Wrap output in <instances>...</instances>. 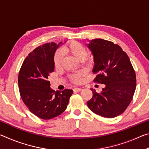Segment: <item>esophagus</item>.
I'll return each mask as SVG.
<instances>
[{
    "label": "esophagus",
    "instance_id": "1",
    "mask_svg": "<svg viewBox=\"0 0 149 149\" xmlns=\"http://www.w3.org/2000/svg\"><path fill=\"white\" fill-rule=\"evenodd\" d=\"M73 90H74V92H79V91H81V88H79V87H75Z\"/></svg>",
    "mask_w": 149,
    "mask_h": 149
}]
</instances>
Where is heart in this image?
I'll return each instance as SVG.
<instances>
[{"label":"heart","instance_id":"1","mask_svg":"<svg viewBox=\"0 0 149 149\" xmlns=\"http://www.w3.org/2000/svg\"><path fill=\"white\" fill-rule=\"evenodd\" d=\"M62 52L64 53H69L74 56L76 58L81 60L83 62L87 61L86 56L88 54L87 50L84 45L77 41H73L68 45H65L62 48ZM62 51H58L54 57V65L56 68H58L61 65L63 58V53ZM85 75L84 70L74 72L69 75V78L72 82L74 84H79L81 80V77Z\"/></svg>","mask_w":149,"mask_h":149}]
</instances>
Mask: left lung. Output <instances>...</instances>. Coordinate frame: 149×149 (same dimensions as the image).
I'll use <instances>...</instances> for the list:
<instances>
[{"instance_id": "1", "label": "left lung", "mask_w": 149, "mask_h": 149, "mask_svg": "<svg viewBox=\"0 0 149 149\" xmlns=\"http://www.w3.org/2000/svg\"><path fill=\"white\" fill-rule=\"evenodd\" d=\"M87 47L94 56L93 80L104 84L101 93L95 89L87 101L89 109L100 116L112 118L122 114L130 105L136 88V75L127 54L119 45L95 39Z\"/></svg>"}]
</instances>
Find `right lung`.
<instances>
[{
  "instance_id": "add662e5",
  "label": "right lung",
  "mask_w": 149,
  "mask_h": 149,
  "mask_svg": "<svg viewBox=\"0 0 149 149\" xmlns=\"http://www.w3.org/2000/svg\"><path fill=\"white\" fill-rule=\"evenodd\" d=\"M54 42L37 47L24 60L18 75L22 99L33 114L50 120L66 109L73 91H55L50 87L49 76L54 70V56L59 45Z\"/></svg>"
}]
</instances>
